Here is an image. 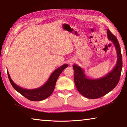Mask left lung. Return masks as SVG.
<instances>
[{
    "label": "left lung",
    "instance_id": "obj_1",
    "mask_svg": "<svg viewBox=\"0 0 127 127\" xmlns=\"http://www.w3.org/2000/svg\"><path fill=\"white\" fill-rule=\"evenodd\" d=\"M107 36L109 40L114 44L117 53L116 65L112 71L102 78L91 79L87 77L84 70L80 66L77 64L73 65L75 86L78 92L87 98L96 99L102 97L113 89L119 82L123 64L121 48L117 38L109 29L107 30Z\"/></svg>",
    "mask_w": 127,
    "mask_h": 127
}]
</instances>
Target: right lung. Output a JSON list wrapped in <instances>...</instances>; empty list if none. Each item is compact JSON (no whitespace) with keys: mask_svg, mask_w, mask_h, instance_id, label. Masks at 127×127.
Returning a JSON list of instances; mask_svg holds the SVG:
<instances>
[{"mask_svg":"<svg viewBox=\"0 0 127 127\" xmlns=\"http://www.w3.org/2000/svg\"><path fill=\"white\" fill-rule=\"evenodd\" d=\"M68 66V64H63L55 70L49 78L45 83L37 88L33 89H26L17 86L9 75L8 71V78L11 86L18 92L23 95L28 99L32 101H40L47 98L51 95L56 86L57 80L59 76L64 69Z\"/></svg>","mask_w":127,"mask_h":127,"instance_id":"obj_1","label":"right lung"}]
</instances>
